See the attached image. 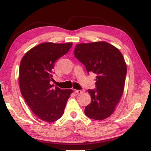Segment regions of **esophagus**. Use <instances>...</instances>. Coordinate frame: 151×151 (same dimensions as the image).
Listing matches in <instances>:
<instances>
[{"instance_id":"esophagus-1","label":"esophagus","mask_w":151,"mask_h":151,"mask_svg":"<svg viewBox=\"0 0 151 151\" xmlns=\"http://www.w3.org/2000/svg\"><path fill=\"white\" fill-rule=\"evenodd\" d=\"M83 92V90H75L76 93H78V94H81V93H82Z\"/></svg>"}]
</instances>
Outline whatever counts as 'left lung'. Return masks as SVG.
Segmentation results:
<instances>
[{"label": "left lung", "mask_w": 151, "mask_h": 151, "mask_svg": "<svg viewBox=\"0 0 151 151\" xmlns=\"http://www.w3.org/2000/svg\"><path fill=\"white\" fill-rule=\"evenodd\" d=\"M74 55L88 73L96 75V88L88 90L91 103L85 107V114L92 119H106L115 111L124 92L127 73L124 57L106 42L79 44Z\"/></svg>", "instance_id": "1"}]
</instances>
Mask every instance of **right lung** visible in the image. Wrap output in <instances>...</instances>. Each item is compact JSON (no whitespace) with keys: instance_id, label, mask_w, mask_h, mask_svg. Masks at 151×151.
<instances>
[{"instance_id":"1","label":"right lung","mask_w":151,"mask_h":151,"mask_svg":"<svg viewBox=\"0 0 151 151\" xmlns=\"http://www.w3.org/2000/svg\"><path fill=\"white\" fill-rule=\"evenodd\" d=\"M72 43H42L30 49L19 67V86L27 105L41 120L57 121L63 114L72 90H62L50 84L55 62L63 56Z\"/></svg>"}]
</instances>
